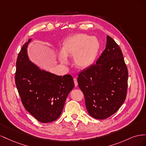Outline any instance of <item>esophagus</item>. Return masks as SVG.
Returning a JSON list of instances; mask_svg holds the SVG:
<instances>
[{"label": "esophagus", "mask_w": 146, "mask_h": 146, "mask_svg": "<svg viewBox=\"0 0 146 146\" xmlns=\"http://www.w3.org/2000/svg\"><path fill=\"white\" fill-rule=\"evenodd\" d=\"M74 85L76 86H78V82H77V80L76 78H74Z\"/></svg>", "instance_id": "obj_1"}]
</instances>
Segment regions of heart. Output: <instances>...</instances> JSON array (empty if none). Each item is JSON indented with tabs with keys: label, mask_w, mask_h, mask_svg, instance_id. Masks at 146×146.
I'll use <instances>...</instances> for the list:
<instances>
[{
	"label": "heart",
	"mask_w": 146,
	"mask_h": 146,
	"mask_svg": "<svg viewBox=\"0 0 146 146\" xmlns=\"http://www.w3.org/2000/svg\"><path fill=\"white\" fill-rule=\"evenodd\" d=\"M99 49L100 42L96 37L77 33L65 39L59 58L61 63L67 64L66 56H74L78 67L86 68L93 64Z\"/></svg>",
	"instance_id": "b5f03b06"
}]
</instances>
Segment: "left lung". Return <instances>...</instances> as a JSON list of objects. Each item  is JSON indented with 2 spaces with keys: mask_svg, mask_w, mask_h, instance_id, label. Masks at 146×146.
<instances>
[{
  "mask_svg": "<svg viewBox=\"0 0 146 146\" xmlns=\"http://www.w3.org/2000/svg\"><path fill=\"white\" fill-rule=\"evenodd\" d=\"M128 75L120 47L108 35L105 49L96 63L78 76V87L91 116L104 119L117 111L126 98Z\"/></svg>",
  "mask_w": 146,
  "mask_h": 146,
  "instance_id": "left-lung-1",
  "label": "left lung"
}]
</instances>
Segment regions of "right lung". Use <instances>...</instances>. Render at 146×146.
I'll list each match as a JSON object with an SVG mask.
<instances>
[{"mask_svg": "<svg viewBox=\"0 0 146 146\" xmlns=\"http://www.w3.org/2000/svg\"><path fill=\"white\" fill-rule=\"evenodd\" d=\"M30 39L21 48L16 61L15 83L24 108L39 122H51L61 115L74 87L72 77L41 70L27 55Z\"/></svg>", "mask_w": 146, "mask_h": 146, "instance_id": "1", "label": "right lung"}]
</instances>
